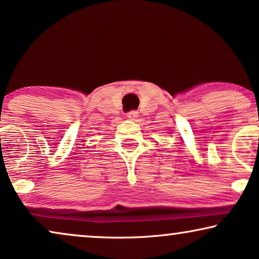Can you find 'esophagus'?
Here are the masks:
<instances>
[{
  "mask_svg": "<svg viewBox=\"0 0 259 259\" xmlns=\"http://www.w3.org/2000/svg\"><path fill=\"white\" fill-rule=\"evenodd\" d=\"M138 115H139V113H138L137 111H130L128 113H127V118L131 120H134Z\"/></svg>",
  "mask_w": 259,
  "mask_h": 259,
  "instance_id": "obj_1",
  "label": "esophagus"
}]
</instances>
